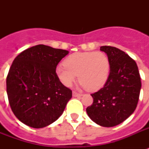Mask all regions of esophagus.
<instances>
[{
	"label": "esophagus",
	"mask_w": 149,
	"mask_h": 149,
	"mask_svg": "<svg viewBox=\"0 0 149 149\" xmlns=\"http://www.w3.org/2000/svg\"><path fill=\"white\" fill-rule=\"evenodd\" d=\"M72 96H73V97H81L82 94L81 93H77L76 91H73V92H72Z\"/></svg>",
	"instance_id": "1"
}]
</instances>
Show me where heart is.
<instances>
[{"instance_id":"1","label":"heart","mask_w":149,"mask_h":149,"mask_svg":"<svg viewBox=\"0 0 149 149\" xmlns=\"http://www.w3.org/2000/svg\"><path fill=\"white\" fill-rule=\"evenodd\" d=\"M110 72V60L103 52H75L56 68V76L64 86H71L79 77L80 86L92 91L105 85Z\"/></svg>"}]
</instances>
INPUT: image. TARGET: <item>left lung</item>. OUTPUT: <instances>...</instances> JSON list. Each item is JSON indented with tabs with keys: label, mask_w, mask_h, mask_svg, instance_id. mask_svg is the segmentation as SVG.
<instances>
[{
	"label": "left lung",
	"mask_w": 149,
	"mask_h": 149,
	"mask_svg": "<svg viewBox=\"0 0 149 149\" xmlns=\"http://www.w3.org/2000/svg\"><path fill=\"white\" fill-rule=\"evenodd\" d=\"M111 63L107 81L92 93L93 103L86 108L89 118L102 127H113L132 115L141 91V77L135 61L125 52L112 46H101Z\"/></svg>",
	"instance_id": "8db88e82"
}]
</instances>
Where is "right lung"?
<instances>
[{"label": "right lung", "instance_id": "obj_1", "mask_svg": "<svg viewBox=\"0 0 149 149\" xmlns=\"http://www.w3.org/2000/svg\"><path fill=\"white\" fill-rule=\"evenodd\" d=\"M67 50L38 45L15 58L7 77L10 108L24 125L42 128L56 121L72 97L56 76V68Z\"/></svg>", "mask_w": 149, "mask_h": 149}]
</instances>
